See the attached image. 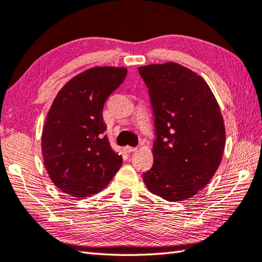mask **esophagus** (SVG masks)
I'll return each mask as SVG.
<instances>
[{
    "label": "esophagus",
    "mask_w": 262,
    "mask_h": 262,
    "mask_svg": "<svg viewBox=\"0 0 262 262\" xmlns=\"http://www.w3.org/2000/svg\"><path fill=\"white\" fill-rule=\"evenodd\" d=\"M135 150H136V148H133V147H125V148H123V151L127 152V154L135 151Z\"/></svg>",
    "instance_id": "obj_1"
}]
</instances>
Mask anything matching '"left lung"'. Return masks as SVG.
<instances>
[{
  "label": "left lung",
  "instance_id": "left-lung-1",
  "mask_svg": "<svg viewBox=\"0 0 262 262\" xmlns=\"http://www.w3.org/2000/svg\"><path fill=\"white\" fill-rule=\"evenodd\" d=\"M139 73L149 89L156 134L154 165L143 181L164 200L184 201L209 183L221 164V108L205 79L179 63L143 66Z\"/></svg>",
  "mask_w": 262,
  "mask_h": 262
}]
</instances>
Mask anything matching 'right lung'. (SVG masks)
I'll list each match as a JSON object with an SVG mask.
<instances>
[{
  "instance_id": "right-lung-1",
  "label": "right lung",
  "mask_w": 262,
  "mask_h": 262,
  "mask_svg": "<svg viewBox=\"0 0 262 262\" xmlns=\"http://www.w3.org/2000/svg\"><path fill=\"white\" fill-rule=\"evenodd\" d=\"M125 67H94L62 86L41 135L43 164L57 188L74 198L103 190L122 164L104 132L106 99L126 78Z\"/></svg>"
}]
</instances>
